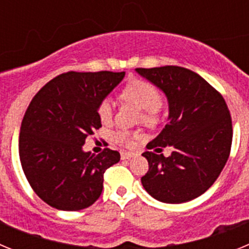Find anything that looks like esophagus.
Instances as JSON below:
<instances>
[{
  "instance_id": "obj_1",
  "label": "esophagus",
  "mask_w": 249,
  "mask_h": 249,
  "mask_svg": "<svg viewBox=\"0 0 249 249\" xmlns=\"http://www.w3.org/2000/svg\"><path fill=\"white\" fill-rule=\"evenodd\" d=\"M132 156H133V153H131V152H121V158L122 160H129Z\"/></svg>"
}]
</instances>
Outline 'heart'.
Masks as SVG:
<instances>
[{"mask_svg": "<svg viewBox=\"0 0 249 249\" xmlns=\"http://www.w3.org/2000/svg\"><path fill=\"white\" fill-rule=\"evenodd\" d=\"M121 98L131 102L142 111V121L144 123H155L158 118L160 108V93L155 86L143 80H135L126 85L121 91ZM113 102L105 98L98 105V117L102 122H108L113 116ZM117 143L128 146L132 141V135L127 131H117L113 135Z\"/></svg>", "mask_w": 249, "mask_h": 249, "instance_id": "b5f03b06", "label": "heart"}]
</instances>
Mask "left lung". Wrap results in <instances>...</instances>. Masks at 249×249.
I'll return each mask as SVG.
<instances>
[{"instance_id": "left-lung-1", "label": "left lung", "mask_w": 249, "mask_h": 249, "mask_svg": "<svg viewBox=\"0 0 249 249\" xmlns=\"http://www.w3.org/2000/svg\"><path fill=\"white\" fill-rule=\"evenodd\" d=\"M166 94L168 122L142 153L148 172L141 178L163 203H183L203 195L221 175L232 146V120L218 91L196 72L178 66L136 68ZM172 146L164 158L162 146Z\"/></svg>"}]
</instances>
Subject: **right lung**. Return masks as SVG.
Returning <instances> with one entry per match:
<instances>
[{
  "label": "right lung",
  "instance_id": "right-lung-1",
  "mask_svg": "<svg viewBox=\"0 0 249 249\" xmlns=\"http://www.w3.org/2000/svg\"><path fill=\"white\" fill-rule=\"evenodd\" d=\"M124 72H67L32 98L19 131V160L28 183L56 210L80 211L97 201L103 173L120 160L117 151L85 152L89 135L102 127L98 105Z\"/></svg>",
  "mask_w": 249,
  "mask_h": 249
}]
</instances>
